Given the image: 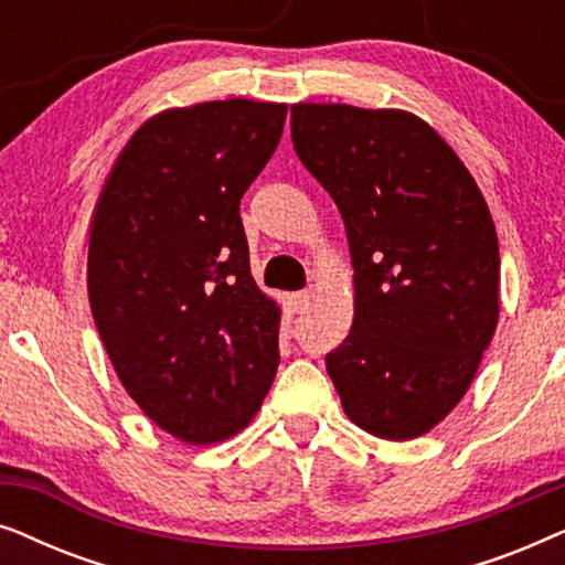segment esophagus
Masks as SVG:
<instances>
[{
    "label": "esophagus",
    "mask_w": 565,
    "mask_h": 565,
    "mask_svg": "<svg viewBox=\"0 0 565 565\" xmlns=\"http://www.w3.org/2000/svg\"><path fill=\"white\" fill-rule=\"evenodd\" d=\"M308 303H311V290H300V292H292L290 296V306L292 311H306Z\"/></svg>",
    "instance_id": "esophagus-1"
}]
</instances>
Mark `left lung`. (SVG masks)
<instances>
[{
    "instance_id": "1",
    "label": "left lung",
    "mask_w": 565,
    "mask_h": 565,
    "mask_svg": "<svg viewBox=\"0 0 565 565\" xmlns=\"http://www.w3.org/2000/svg\"><path fill=\"white\" fill-rule=\"evenodd\" d=\"M298 159L342 213L354 267L350 337L327 354L344 414L383 439L437 427L499 323V238L478 184L406 110L290 107Z\"/></svg>"
}]
</instances>
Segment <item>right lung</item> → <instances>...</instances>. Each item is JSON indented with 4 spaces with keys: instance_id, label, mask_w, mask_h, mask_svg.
Listing matches in <instances>:
<instances>
[{
    "instance_id": "add662e5",
    "label": "right lung",
    "mask_w": 565,
    "mask_h": 565,
    "mask_svg": "<svg viewBox=\"0 0 565 565\" xmlns=\"http://www.w3.org/2000/svg\"><path fill=\"white\" fill-rule=\"evenodd\" d=\"M285 103L169 107L128 138L89 228L99 339L138 408L188 445L252 422L277 373L280 306L249 269L238 203L280 143Z\"/></svg>"
}]
</instances>
